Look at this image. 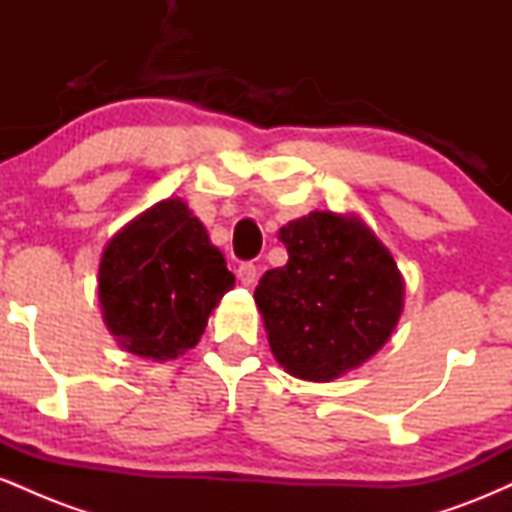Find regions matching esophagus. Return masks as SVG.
<instances>
[{"label": "esophagus", "instance_id": "1", "mask_svg": "<svg viewBox=\"0 0 512 512\" xmlns=\"http://www.w3.org/2000/svg\"><path fill=\"white\" fill-rule=\"evenodd\" d=\"M238 279L243 286H252L257 281V267L252 262H243L238 267Z\"/></svg>", "mask_w": 512, "mask_h": 512}]
</instances>
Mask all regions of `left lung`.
Segmentation results:
<instances>
[{
  "instance_id": "8db88e82",
  "label": "left lung",
  "mask_w": 512,
  "mask_h": 512,
  "mask_svg": "<svg viewBox=\"0 0 512 512\" xmlns=\"http://www.w3.org/2000/svg\"><path fill=\"white\" fill-rule=\"evenodd\" d=\"M289 262L255 289L269 346L293 378L327 383L390 339L404 281L390 250L358 216L313 211L279 231Z\"/></svg>"
}]
</instances>
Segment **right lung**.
I'll return each instance as SVG.
<instances>
[{"instance_id": "add662e5", "label": "right lung", "mask_w": 512, "mask_h": 512, "mask_svg": "<svg viewBox=\"0 0 512 512\" xmlns=\"http://www.w3.org/2000/svg\"><path fill=\"white\" fill-rule=\"evenodd\" d=\"M236 276L182 199H163L103 250V320L129 354L168 361L192 349Z\"/></svg>"}]
</instances>
